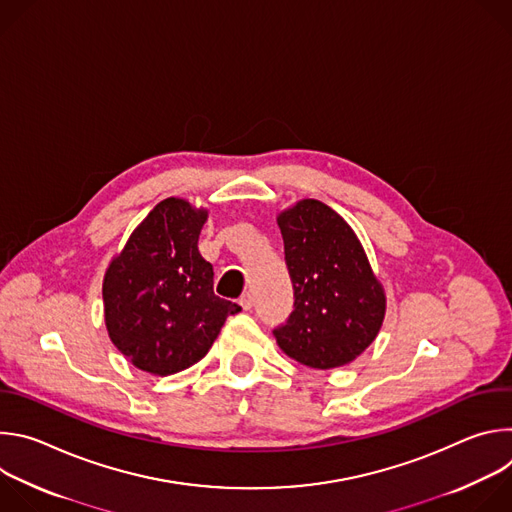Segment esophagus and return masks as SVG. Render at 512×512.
<instances>
[{
    "mask_svg": "<svg viewBox=\"0 0 512 512\" xmlns=\"http://www.w3.org/2000/svg\"><path fill=\"white\" fill-rule=\"evenodd\" d=\"M239 304H241V308H243V310H251V308H253V296H251V294L241 296Z\"/></svg>",
    "mask_w": 512,
    "mask_h": 512,
    "instance_id": "obj_1",
    "label": "esophagus"
}]
</instances>
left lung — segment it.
<instances>
[{"mask_svg":"<svg viewBox=\"0 0 512 512\" xmlns=\"http://www.w3.org/2000/svg\"><path fill=\"white\" fill-rule=\"evenodd\" d=\"M294 312L273 330L279 348L306 367L336 369L377 338L387 298L358 237L320 200L306 198L277 216Z\"/></svg>","mask_w":512,"mask_h":512,"instance_id":"8db88e82","label":"left lung"}]
</instances>
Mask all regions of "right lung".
I'll use <instances>...</instances> for the list:
<instances>
[{"label":"right lung","mask_w":512,"mask_h":512,"mask_svg":"<svg viewBox=\"0 0 512 512\" xmlns=\"http://www.w3.org/2000/svg\"><path fill=\"white\" fill-rule=\"evenodd\" d=\"M206 218L184 198L162 200L105 271L109 338L139 371L168 377L192 367L241 312L214 296L212 265L198 251Z\"/></svg>","instance_id":"right-lung-1"}]
</instances>
